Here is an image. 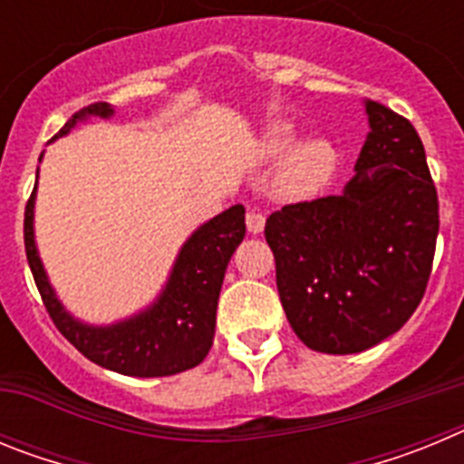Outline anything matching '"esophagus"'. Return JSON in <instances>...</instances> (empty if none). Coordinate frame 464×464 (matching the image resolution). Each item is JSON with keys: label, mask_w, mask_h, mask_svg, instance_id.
<instances>
[{"label": "esophagus", "mask_w": 464, "mask_h": 464, "mask_svg": "<svg viewBox=\"0 0 464 464\" xmlns=\"http://www.w3.org/2000/svg\"><path fill=\"white\" fill-rule=\"evenodd\" d=\"M246 227H248L251 235H260L265 229V216L260 211H248L246 213Z\"/></svg>", "instance_id": "34e87169"}]
</instances>
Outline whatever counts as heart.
Returning <instances> with one entry per match:
<instances>
[{
  "mask_svg": "<svg viewBox=\"0 0 464 464\" xmlns=\"http://www.w3.org/2000/svg\"><path fill=\"white\" fill-rule=\"evenodd\" d=\"M297 127L290 121L269 122L260 134L257 153L262 160H281L274 190L288 202H302L325 190L337 174V146L327 137H306L297 143Z\"/></svg>",
  "mask_w": 464,
  "mask_h": 464,
  "instance_id": "1",
  "label": "heart"
}]
</instances>
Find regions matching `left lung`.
Returning <instances> with one entry per match:
<instances>
[{
  "label": "left lung",
  "mask_w": 464,
  "mask_h": 464,
  "mask_svg": "<svg viewBox=\"0 0 464 464\" xmlns=\"http://www.w3.org/2000/svg\"><path fill=\"white\" fill-rule=\"evenodd\" d=\"M370 132L342 195L290 204L265 225L290 327L318 353H362L423 299L440 204L407 118L364 100Z\"/></svg>",
  "instance_id": "1"
}]
</instances>
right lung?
I'll use <instances>...</instances> for the list:
<instances>
[{
  "mask_svg": "<svg viewBox=\"0 0 464 464\" xmlns=\"http://www.w3.org/2000/svg\"><path fill=\"white\" fill-rule=\"evenodd\" d=\"M113 113L116 109L106 102L85 106L69 118L55 139L67 137L73 127L90 118L109 121ZM36 186L24 208V251L36 288L57 330L94 364L137 379L181 374L202 362L216 334V309L225 269L246 237V208L241 204L229 207L199 225L183 241L169 276L153 302L113 323H90L64 306L44 267L34 235Z\"/></svg>",
  "mask_w": 464,
  "mask_h": 464,
  "instance_id": "1",
  "label": "right lung"
}]
</instances>
